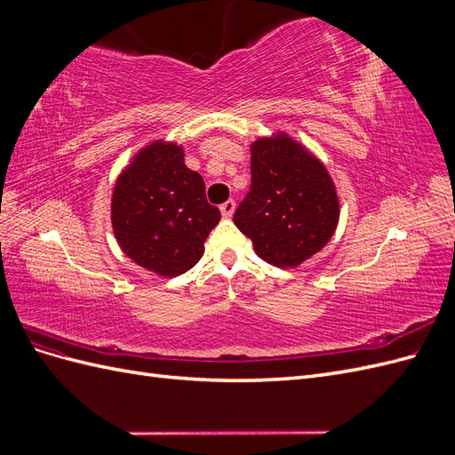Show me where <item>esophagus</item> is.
<instances>
[{
	"mask_svg": "<svg viewBox=\"0 0 455 455\" xmlns=\"http://www.w3.org/2000/svg\"><path fill=\"white\" fill-rule=\"evenodd\" d=\"M220 212H222L224 218H231L233 212H235V203H233L231 199L226 201L222 206H220Z\"/></svg>",
	"mask_w": 455,
	"mask_h": 455,
	"instance_id": "esophagus-1",
	"label": "esophagus"
}]
</instances>
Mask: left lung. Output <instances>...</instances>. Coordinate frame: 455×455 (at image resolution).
<instances>
[{"label": "left lung", "instance_id": "obj_1", "mask_svg": "<svg viewBox=\"0 0 455 455\" xmlns=\"http://www.w3.org/2000/svg\"><path fill=\"white\" fill-rule=\"evenodd\" d=\"M251 194L233 222L275 267H298L324 249L339 222V197L321 159L284 131L251 144Z\"/></svg>", "mask_w": 455, "mask_h": 455}]
</instances>
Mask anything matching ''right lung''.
I'll use <instances>...</instances> for the list:
<instances>
[{"instance_id": "1", "label": "right lung", "mask_w": 455, "mask_h": 455, "mask_svg": "<svg viewBox=\"0 0 455 455\" xmlns=\"http://www.w3.org/2000/svg\"><path fill=\"white\" fill-rule=\"evenodd\" d=\"M109 216L121 251L164 279L197 264L220 222L201 174L186 167L184 148L163 139L140 148L119 172Z\"/></svg>"}]
</instances>
